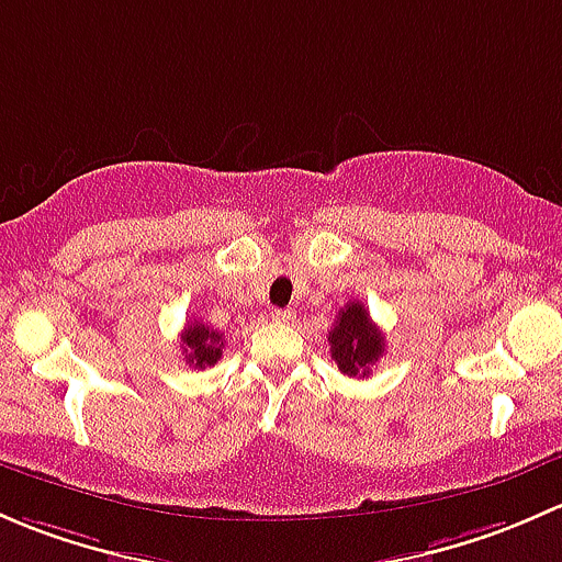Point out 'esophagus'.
Returning <instances> with one entry per match:
<instances>
[{
  "instance_id": "esophagus-1",
  "label": "esophagus",
  "mask_w": 562,
  "mask_h": 562,
  "mask_svg": "<svg viewBox=\"0 0 562 562\" xmlns=\"http://www.w3.org/2000/svg\"><path fill=\"white\" fill-rule=\"evenodd\" d=\"M270 319H273V322H283V324H289V322L294 319V314H292V311L276 308V311H270Z\"/></svg>"
}]
</instances>
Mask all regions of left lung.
I'll return each mask as SVG.
<instances>
[{
    "label": "left lung",
    "instance_id": "1",
    "mask_svg": "<svg viewBox=\"0 0 562 562\" xmlns=\"http://www.w3.org/2000/svg\"><path fill=\"white\" fill-rule=\"evenodd\" d=\"M329 355L346 375H370V368L384 355V335L370 319L360 300H351L338 311V322L329 329Z\"/></svg>",
    "mask_w": 562,
    "mask_h": 562
}]
</instances>
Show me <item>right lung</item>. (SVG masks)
Wrapping results in <instances>:
<instances>
[{"mask_svg":"<svg viewBox=\"0 0 562 562\" xmlns=\"http://www.w3.org/2000/svg\"><path fill=\"white\" fill-rule=\"evenodd\" d=\"M181 344L183 351H187V362L192 368H211L222 360L224 338L218 329H211L207 324L196 319L192 324H187L181 333Z\"/></svg>","mask_w":562,"mask_h":562,"instance_id":"1","label":"right lung"}]
</instances>
